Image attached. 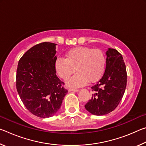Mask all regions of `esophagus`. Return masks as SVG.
<instances>
[{
	"mask_svg": "<svg viewBox=\"0 0 146 146\" xmlns=\"http://www.w3.org/2000/svg\"><path fill=\"white\" fill-rule=\"evenodd\" d=\"M79 90L77 89H73V88H70L69 89V91H73V92H78Z\"/></svg>",
	"mask_w": 146,
	"mask_h": 146,
	"instance_id": "1",
	"label": "esophagus"
}]
</instances>
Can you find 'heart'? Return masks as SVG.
I'll list each match as a JSON object with an SVG mask.
<instances>
[{
	"mask_svg": "<svg viewBox=\"0 0 146 146\" xmlns=\"http://www.w3.org/2000/svg\"><path fill=\"white\" fill-rule=\"evenodd\" d=\"M106 57L100 49L88 47H77L68 51L66 58H58L55 62L56 73L64 80H68L71 75H76L67 82L70 87H80L88 82H93L103 75Z\"/></svg>",
	"mask_w": 146,
	"mask_h": 146,
	"instance_id": "obj_1",
	"label": "heart"
}]
</instances>
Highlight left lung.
<instances>
[{"label": "left lung", "instance_id": "1", "mask_svg": "<svg viewBox=\"0 0 146 146\" xmlns=\"http://www.w3.org/2000/svg\"><path fill=\"white\" fill-rule=\"evenodd\" d=\"M106 54L105 72L91 87L94 93L85 105L88 111L97 116L108 114L117 107L127 84L126 68L122 55L112 48H108Z\"/></svg>", "mask_w": 146, "mask_h": 146}]
</instances>
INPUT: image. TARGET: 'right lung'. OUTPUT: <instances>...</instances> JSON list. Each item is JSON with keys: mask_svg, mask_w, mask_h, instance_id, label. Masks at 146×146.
Instances as JSON below:
<instances>
[{"mask_svg": "<svg viewBox=\"0 0 146 146\" xmlns=\"http://www.w3.org/2000/svg\"><path fill=\"white\" fill-rule=\"evenodd\" d=\"M56 44L40 43L32 47L19 61L16 87L29 112L40 118L53 116L68 91L56 75Z\"/></svg>", "mask_w": 146, "mask_h": 146, "instance_id": "add662e5", "label": "right lung"}]
</instances>
